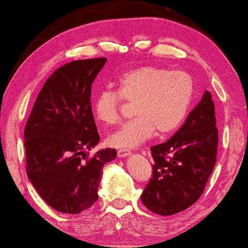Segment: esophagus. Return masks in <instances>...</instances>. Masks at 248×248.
Segmentation results:
<instances>
[{"label":"esophagus","instance_id":"obj_1","mask_svg":"<svg viewBox=\"0 0 248 248\" xmlns=\"http://www.w3.org/2000/svg\"><path fill=\"white\" fill-rule=\"evenodd\" d=\"M130 155V150H127V149H120L118 151V156L119 158H124V156H127Z\"/></svg>","mask_w":248,"mask_h":248}]
</instances>
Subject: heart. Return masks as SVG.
<instances>
[{
	"instance_id": "heart-1",
	"label": "heart",
	"mask_w": 248,
	"mask_h": 248,
	"mask_svg": "<svg viewBox=\"0 0 248 248\" xmlns=\"http://www.w3.org/2000/svg\"><path fill=\"white\" fill-rule=\"evenodd\" d=\"M118 92L102 90L93 102V114L112 126L121 115L122 101L134 104L133 120L112 133L108 143L114 147H135L155 133L164 136L177 129L186 118L194 93L193 80L184 71L147 65L128 71L117 81Z\"/></svg>"
}]
</instances>
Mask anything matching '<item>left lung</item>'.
<instances>
[{
	"label": "left lung",
	"mask_w": 248,
	"mask_h": 248,
	"mask_svg": "<svg viewBox=\"0 0 248 248\" xmlns=\"http://www.w3.org/2000/svg\"><path fill=\"white\" fill-rule=\"evenodd\" d=\"M217 144L214 102L206 92L174 136L151 147L155 162L152 177L140 196L144 206L168 216L193 205L215 167Z\"/></svg>",
	"instance_id": "obj_1"
}]
</instances>
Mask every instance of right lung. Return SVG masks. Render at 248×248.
<instances>
[{"label":"right lung","mask_w":248,"mask_h":248,"mask_svg":"<svg viewBox=\"0 0 248 248\" xmlns=\"http://www.w3.org/2000/svg\"><path fill=\"white\" fill-rule=\"evenodd\" d=\"M106 58L81 59L57 68L43 84L24 131L26 173L41 198L61 213L79 214L98 199L105 164L115 149L97 145L92 84Z\"/></svg>","instance_id":"add662e5"}]
</instances>
